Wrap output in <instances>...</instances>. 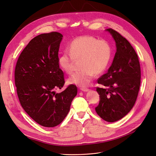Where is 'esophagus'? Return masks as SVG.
I'll return each mask as SVG.
<instances>
[{"label":"esophagus","mask_w":156,"mask_h":156,"mask_svg":"<svg viewBox=\"0 0 156 156\" xmlns=\"http://www.w3.org/2000/svg\"><path fill=\"white\" fill-rule=\"evenodd\" d=\"M80 90L83 92H88L89 90V89H86V88H81Z\"/></svg>","instance_id":"34e87169"}]
</instances>
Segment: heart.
<instances>
[{
	"label": "heart",
	"mask_w": 156,
	"mask_h": 156,
	"mask_svg": "<svg viewBox=\"0 0 156 156\" xmlns=\"http://www.w3.org/2000/svg\"><path fill=\"white\" fill-rule=\"evenodd\" d=\"M69 52L64 51L58 57V64L67 74L74 70L76 60H81V71L73 74L68 83L80 87L90 83L95 74L102 73L109 64L112 50L106 40H98L91 36H82L74 39L69 46Z\"/></svg>",
	"instance_id": "1"
}]
</instances>
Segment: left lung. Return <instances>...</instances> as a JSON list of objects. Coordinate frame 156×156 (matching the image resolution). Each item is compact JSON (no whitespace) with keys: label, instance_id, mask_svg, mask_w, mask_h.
Segmentation results:
<instances>
[{"label":"left lung","instance_id":"8db88e82","mask_svg":"<svg viewBox=\"0 0 156 156\" xmlns=\"http://www.w3.org/2000/svg\"><path fill=\"white\" fill-rule=\"evenodd\" d=\"M106 30L115 41L117 51L108 72L98 80L105 87H97L100 101L95 109L101 119L113 122L126 116L134 105L141 70L137 54L129 42L112 29Z\"/></svg>","mask_w":156,"mask_h":156}]
</instances>
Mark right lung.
I'll list each match as a JSON object with an SVG mask.
<instances>
[{"label": "right lung", "instance_id": "right-lung-1", "mask_svg": "<svg viewBox=\"0 0 156 156\" xmlns=\"http://www.w3.org/2000/svg\"><path fill=\"white\" fill-rule=\"evenodd\" d=\"M63 36L57 32L33 38L18 57L15 82L23 110L41 126L60 124L70 110L77 87L69 85L60 93L65 81L58 64V50Z\"/></svg>", "mask_w": 156, "mask_h": 156}]
</instances>
